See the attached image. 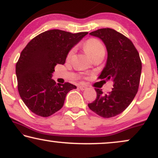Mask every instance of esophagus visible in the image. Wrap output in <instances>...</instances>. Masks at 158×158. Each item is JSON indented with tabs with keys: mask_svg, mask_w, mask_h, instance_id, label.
Instances as JSON below:
<instances>
[{
	"mask_svg": "<svg viewBox=\"0 0 158 158\" xmlns=\"http://www.w3.org/2000/svg\"><path fill=\"white\" fill-rule=\"evenodd\" d=\"M79 88L81 90H85L87 88V86H86V85H79Z\"/></svg>",
	"mask_w": 158,
	"mask_h": 158,
	"instance_id": "esophagus-1",
	"label": "esophagus"
}]
</instances>
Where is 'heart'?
Returning a JSON list of instances; mask_svg holds the SVG:
<instances>
[{"label": "heart", "mask_w": 158, "mask_h": 158, "mask_svg": "<svg viewBox=\"0 0 158 158\" xmlns=\"http://www.w3.org/2000/svg\"><path fill=\"white\" fill-rule=\"evenodd\" d=\"M84 49L86 51L88 55L90 58H94L98 55L104 54L105 55V48L103 44L98 39H90L86 41L84 44ZM74 50H70L69 52L68 57L70 58L73 54Z\"/></svg>", "instance_id": "1"}]
</instances>
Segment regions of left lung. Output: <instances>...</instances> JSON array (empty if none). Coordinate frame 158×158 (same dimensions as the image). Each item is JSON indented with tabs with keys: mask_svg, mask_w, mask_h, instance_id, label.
I'll return each mask as SVG.
<instances>
[{
	"mask_svg": "<svg viewBox=\"0 0 158 158\" xmlns=\"http://www.w3.org/2000/svg\"><path fill=\"white\" fill-rule=\"evenodd\" d=\"M90 35L102 40L108 52L106 66L99 78L111 80L114 84L108 94L95 89L97 99L88 107L100 117L110 118L122 113L135 98L139 88L142 63L131 40L113 29H99Z\"/></svg>",
	"mask_w": 158,
	"mask_h": 158,
	"instance_id": "obj_1",
	"label": "left lung"
}]
</instances>
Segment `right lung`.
<instances>
[{
  "label": "right lung",
  "mask_w": 158,
  "mask_h": 158,
  "mask_svg": "<svg viewBox=\"0 0 158 158\" xmlns=\"http://www.w3.org/2000/svg\"><path fill=\"white\" fill-rule=\"evenodd\" d=\"M88 32L70 33L51 30L27 44L16 63L18 90L24 104L41 117H50L62 108L65 97L77 86L56 84L52 79L56 64H64L69 52Z\"/></svg>",
  "instance_id": "1"
}]
</instances>
